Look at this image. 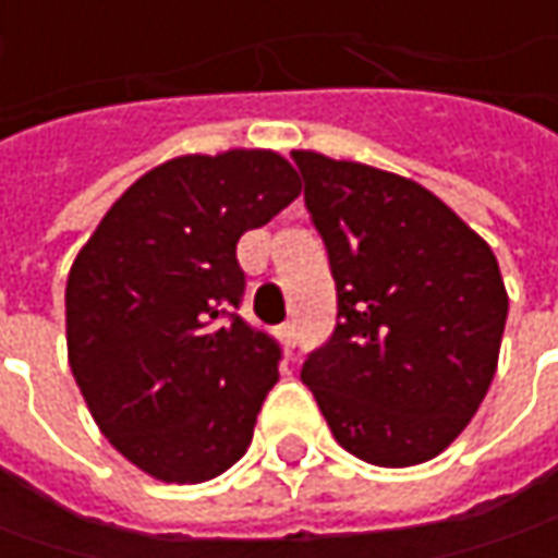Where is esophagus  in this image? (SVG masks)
Listing matches in <instances>:
<instances>
[{
  "label": "esophagus",
  "mask_w": 558,
  "mask_h": 558,
  "mask_svg": "<svg viewBox=\"0 0 558 558\" xmlns=\"http://www.w3.org/2000/svg\"><path fill=\"white\" fill-rule=\"evenodd\" d=\"M276 338H279L286 348H294V338H298V335H294V323H282V326L276 329Z\"/></svg>",
  "instance_id": "34e87169"
}]
</instances>
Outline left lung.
<instances>
[{
    "label": "left lung",
    "mask_w": 558,
    "mask_h": 558,
    "mask_svg": "<svg viewBox=\"0 0 558 558\" xmlns=\"http://www.w3.org/2000/svg\"><path fill=\"white\" fill-rule=\"evenodd\" d=\"M291 158L338 286L335 335L301 378L356 460H435L497 373L509 313L500 264L425 185L311 148Z\"/></svg>",
    "instance_id": "left-lung-1"
}]
</instances>
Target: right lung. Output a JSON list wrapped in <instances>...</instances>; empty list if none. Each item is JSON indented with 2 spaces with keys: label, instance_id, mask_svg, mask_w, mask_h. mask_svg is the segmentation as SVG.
I'll use <instances>...</instances> for the list:
<instances>
[{
  "label": "right lung",
  "instance_id": "add662e5",
  "mask_svg": "<svg viewBox=\"0 0 558 558\" xmlns=\"http://www.w3.org/2000/svg\"><path fill=\"white\" fill-rule=\"evenodd\" d=\"M301 195L272 148L180 155L108 207L68 272V363L98 432L163 484L245 457L279 348L247 329L235 245Z\"/></svg>",
  "mask_w": 558,
  "mask_h": 558
}]
</instances>
